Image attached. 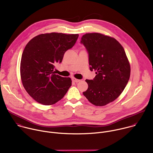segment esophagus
I'll return each mask as SVG.
<instances>
[{
    "label": "esophagus",
    "mask_w": 153,
    "mask_h": 153,
    "mask_svg": "<svg viewBox=\"0 0 153 153\" xmlns=\"http://www.w3.org/2000/svg\"><path fill=\"white\" fill-rule=\"evenodd\" d=\"M72 80H73V82H76V83H77V82H80V80H79V79H77L74 78V77H73V78L72 79Z\"/></svg>",
    "instance_id": "34e87169"
}]
</instances>
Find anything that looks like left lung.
Wrapping results in <instances>:
<instances>
[{
	"label": "left lung",
	"mask_w": 153,
	"mask_h": 153,
	"mask_svg": "<svg viewBox=\"0 0 153 153\" xmlns=\"http://www.w3.org/2000/svg\"><path fill=\"white\" fill-rule=\"evenodd\" d=\"M88 53L93 80L86 79L88 88L83 93L96 106H104L123 92L130 77V65L125 51L114 38L100 33H86L81 38Z\"/></svg>",
	"instance_id": "left-lung-1"
}]
</instances>
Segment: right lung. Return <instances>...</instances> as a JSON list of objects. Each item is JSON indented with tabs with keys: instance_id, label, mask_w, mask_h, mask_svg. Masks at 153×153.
<instances>
[{
	"instance_id": "right-lung-1",
	"label": "right lung",
	"mask_w": 153,
	"mask_h": 153,
	"mask_svg": "<svg viewBox=\"0 0 153 153\" xmlns=\"http://www.w3.org/2000/svg\"><path fill=\"white\" fill-rule=\"evenodd\" d=\"M78 37V34H42L27 44L20 61V77L24 88L36 102L53 105L67 93L71 86V78L55 74L53 71Z\"/></svg>"
}]
</instances>
